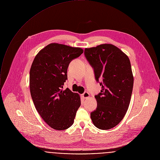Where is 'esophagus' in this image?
<instances>
[{"label": "esophagus", "mask_w": 160, "mask_h": 160, "mask_svg": "<svg viewBox=\"0 0 160 160\" xmlns=\"http://www.w3.org/2000/svg\"><path fill=\"white\" fill-rule=\"evenodd\" d=\"M82 97L83 98H88L89 97H90V94L88 93V92H85L82 95Z\"/></svg>", "instance_id": "esophagus-1"}]
</instances>
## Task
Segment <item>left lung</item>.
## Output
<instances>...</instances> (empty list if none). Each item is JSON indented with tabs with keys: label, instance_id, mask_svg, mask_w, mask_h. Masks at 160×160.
<instances>
[{
	"label": "left lung",
	"instance_id": "left-lung-1",
	"mask_svg": "<svg viewBox=\"0 0 160 160\" xmlns=\"http://www.w3.org/2000/svg\"><path fill=\"white\" fill-rule=\"evenodd\" d=\"M84 53L102 86L100 93L95 96L97 107L90 113L91 119L97 128L111 129L123 120L130 105L133 87L130 59L109 43L86 48Z\"/></svg>",
	"mask_w": 160,
	"mask_h": 160
}]
</instances>
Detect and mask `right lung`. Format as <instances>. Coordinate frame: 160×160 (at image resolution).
<instances>
[{
    "instance_id": "1",
    "label": "right lung",
    "mask_w": 160,
    "mask_h": 160,
    "mask_svg": "<svg viewBox=\"0 0 160 160\" xmlns=\"http://www.w3.org/2000/svg\"><path fill=\"white\" fill-rule=\"evenodd\" d=\"M83 50L57 43H50L35 56L30 70V91L38 113L51 128L63 130L70 127L81 105L80 95L68 88L70 62Z\"/></svg>"
}]
</instances>
